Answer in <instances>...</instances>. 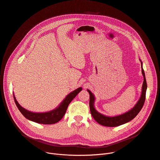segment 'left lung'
I'll list each match as a JSON object with an SVG mask.
<instances>
[{
  "mask_svg": "<svg viewBox=\"0 0 160 160\" xmlns=\"http://www.w3.org/2000/svg\"><path fill=\"white\" fill-rule=\"evenodd\" d=\"M141 61V60H140ZM141 62V68H142V73L144 77V82L142 87V92L140 99L138 102L135 105V106L129 110L128 111L122 114V115L115 116V117H108L102 115L101 113L99 112L94 108V101L95 98L93 94L90 91L87 89V91L90 95V101H89V106L91 115L94 120L99 124L106 127H117L123 124H125L132 120H133L138 113L140 112L141 109L142 108L145 99H146V93L147 89V83L145 77V73L142 68V62Z\"/></svg>",
  "mask_w": 160,
  "mask_h": 160,
  "instance_id": "obj_1",
  "label": "left lung"
}]
</instances>
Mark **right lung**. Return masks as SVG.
I'll return each instance as SVG.
<instances>
[{
	"mask_svg": "<svg viewBox=\"0 0 160 160\" xmlns=\"http://www.w3.org/2000/svg\"><path fill=\"white\" fill-rule=\"evenodd\" d=\"M82 90V87H79L73 92L68 94L61 103L54 109L45 112H33L27 110L20 106L18 102L13 93V97L16 106L19 111L27 119L34 122L35 123L50 125L58 123L60 121L65 115L68 105L71 101L77 96V95Z\"/></svg>",
	"mask_w": 160,
	"mask_h": 160,
	"instance_id": "add662e5",
	"label": "right lung"
}]
</instances>
